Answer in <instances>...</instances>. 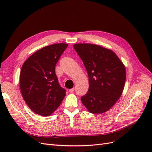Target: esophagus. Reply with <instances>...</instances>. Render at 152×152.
<instances>
[{
	"label": "esophagus",
	"mask_w": 152,
	"mask_h": 152,
	"mask_svg": "<svg viewBox=\"0 0 152 152\" xmlns=\"http://www.w3.org/2000/svg\"><path fill=\"white\" fill-rule=\"evenodd\" d=\"M74 90H75V88H72V89H69V92H70V93H73V92H74Z\"/></svg>",
	"instance_id": "obj_1"
}]
</instances>
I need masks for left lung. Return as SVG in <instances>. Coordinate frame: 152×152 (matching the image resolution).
Wrapping results in <instances>:
<instances>
[{
	"label": "left lung",
	"mask_w": 152,
	"mask_h": 152,
	"mask_svg": "<svg viewBox=\"0 0 152 152\" xmlns=\"http://www.w3.org/2000/svg\"><path fill=\"white\" fill-rule=\"evenodd\" d=\"M86 68L89 89L81 97L91 113L108 111L120 98L126 79V68L112 50L91 44L73 45Z\"/></svg>",
	"instance_id": "obj_1"
}]
</instances>
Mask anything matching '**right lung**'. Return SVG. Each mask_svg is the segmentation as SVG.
<instances>
[{
    "label": "right lung",
    "instance_id": "1",
    "mask_svg": "<svg viewBox=\"0 0 152 152\" xmlns=\"http://www.w3.org/2000/svg\"><path fill=\"white\" fill-rule=\"evenodd\" d=\"M67 47L63 43L44 47L22 66L20 85L23 98L32 111L40 115H50L65 96L66 90L59 83L55 67Z\"/></svg>",
    "mask_w": 152,
    "mask_h": 152
}]
</instances>
